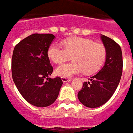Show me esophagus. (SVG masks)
<instances>
[{"instance_id":"esophagus-1","label":"esophagus","mask_w":133,"mask_h":133,"mask_svg":"<svg viewBox=\"0 0 133 133\" xmlns=\"http://www.w3.org/2000/svg\"><path fill=\"white\" fill-rule=\"evenodd\" d=\"M62 80L63 82H70L71 79L70 78H66V77H62Z\"/></svg>"}]
</instances>
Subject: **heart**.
I'll return each instance as SVG.
<instances>
[{"mask_svg": "<svg viewBox=\"0 0 133 133\" xmlns=\"http://www.w3.org/2000/svg\"><path fill=\"white\" fill-rule=\"evenodd\" d=\"M62 44L64 48L52 44L47 51L49 58L56 64L69 60L72 56L74 62L59 65L56 69L55 73L60 77L69 78L83 71L85 74H94L106 60V47L91 39L75 37L66 39Z\"/></svg>", "mask_w": 133, "mask_h": 133, "instance_id": "1", "label": "heart"}]
</instances>
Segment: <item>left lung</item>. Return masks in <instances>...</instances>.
I'll return each mask as SVG.
<instances>
[{
	"mask_svg": "<svg viewBox=\"0 0 133 133\" xmlns=\"http://www.w3.org/2000/svg\"><path fill=\"white\" fill-rule=\"evenodd\" d=\"M101 39L107 49L104 66L95 76L91 82H85L78 93V99L84 106L98 107L106 103L113 95L119 83L122 73V50L112 38L102 35Z\"/></svg>",
	"mask_w": 133,
	"mask_h": 133,
	"instance_id": "8db88e82",
	"label": "left lung"
}]
</instances>
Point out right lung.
I'll use <instances>...</instances> for the list:
<instances>
[{
    "label": "right lung",
    "instance_id": "1",
    "mask_svg": "<svg viewBox=\"0 0 133 133\" xmlns=\"http://www.w3.org/2000/svg\"><path fill=\"white\" fill-rule=\"evenodd\" d=\"M55 36L34 34L14 48L11 71L17 89L26 101L36 107H48L58 97L62 84L59 77L49 78L53 72L47 54Z\"/></svg>",
    "mask_w": 133,
    "mask_h": 133
}]
</instances>
